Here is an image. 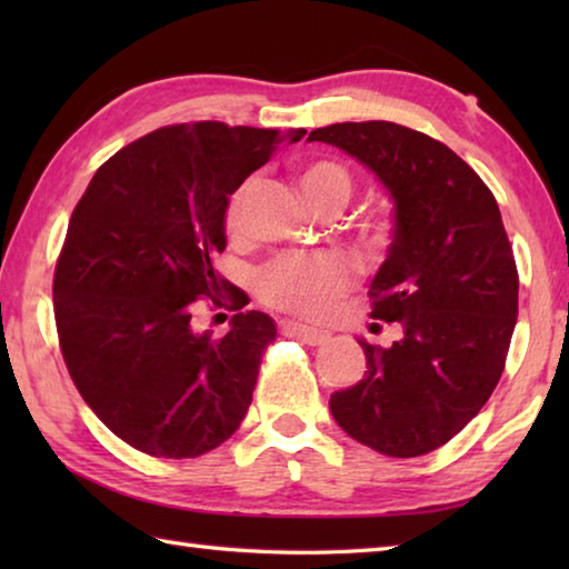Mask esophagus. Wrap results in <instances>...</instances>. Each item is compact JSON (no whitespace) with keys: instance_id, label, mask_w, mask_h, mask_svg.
Here are the masks:
<instances>
[{"instance_id":"esophagus-1","label":"esophagus","mask_w":569,"mask_h":569,"mask_svg":"<svg viewBox=\"0 0 569 569\" xmlns=\"http://www.w3.org/2000/svg\"><path fill=\"white\" fill-rule=\"evenodd\" d=\"M281 331L286 336H293V339H301L308 346H321V343L329 341V333H326V331L311 329V326H303V323H296V321H283Z\"/></svg>"}]
</instances>
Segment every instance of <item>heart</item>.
Listing matches in <instances>:
<instances>
[{
	"instance_id": "obj_1",
	"label": "heart",
	"mask_w": 569,
	"mask_h": 569,
	"mask_svg": "<svg viewBox=\"0 0 569 569\" xmlns=\"http://www.w3.org/2000/svg\"><path fill=\"white\" fill-rule=\"evenodd\" d=\"M298 188L311 208H343L349 203L353 180L349 170L333 160L308 162L298 172ZM250 182H246L228 203L226 226L230 233L243 228V206ZM351 286V266L346 258L333 253L301 256L291 253L266 266L258 276V296L268 306L301 316H321Z\"/></svg>"
}]
</instances>
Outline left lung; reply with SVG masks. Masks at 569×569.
Here are the masks:
<instances>
[{
	"label": "left lung",
	"mask_w": 569,
	"mask_h": 569,
	"mask_svg": "<svg viewBox=\"0 0 569 569\" xmlns=\"http://www.w3.org/2000/svg\"><path fill=\"white\" fill-rule=\"evenodd\" d=\"M308 140L359 160L393 203L369 296L371 319L401 323V339L389 349L359 339L369 371L331 393V413L381 455H427L477 417L502 377L519 291L502 213L455 150L403 124L336 122Z\"/></svg>",
	"instance_id": "left-lung-1"
}]
</instances>
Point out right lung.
I'll use <instances>...</instances> for the list:
<instances>
[{
    "label": "right lung",
    "mask_w": 569,
    "mask_h": 569,
    "mask_svg": "<svg viewBox=\"0 0 569 569\" xmlns=\"http://www.w3.org/2000/svg\"><path fill=\"white\" fill-rule=\"evenodd\" d=\"M303 134L170 124L114 152L77 203L52 286L60 349L88 407L130 447L200 457L243 421L276 323L236 313L213 339L192 329V308L228 291L213 261L230 196Z\"/></svg>",
    "instance_id": "right-lung-1"
}]
</instances>
